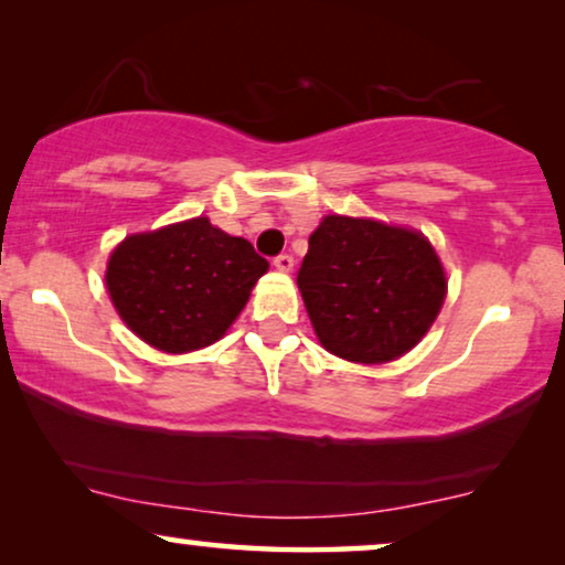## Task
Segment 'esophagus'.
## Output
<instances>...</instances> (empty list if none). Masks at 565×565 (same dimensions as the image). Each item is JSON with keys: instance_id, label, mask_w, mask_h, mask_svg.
Listing matches in <instances>:
<instances>
[{"instance_id": "34e87169", "label": "esophagus", "mask_w": 565, "mask_h": 565, "mask_svg": "<svg viewBox=\"0 0 565 565\" xmlns=\"http://www.w3.org/2000/svg\"><path fill=\"white\" fill-rule=\"evenodd\" d=\"M273 265L280 269V273H290V269H292V257H290V254H280V257H275Z\"/></svg>"}]
</instances>
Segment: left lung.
<instances>
[{
	"label": "left lung",
	"instance_id": "left-lung-1",
	"mask_svg": "<svg viewBox=\"0 0 565 565\" xmlns=\"http://www.w3.org/2000/svg\"><path fill=\"white\" fill-rule=\"evenodd\" d=\"M298 288L331 354L377 365L419 344L443 308L447 280L419 231L327 215L308 238Z\"/></svg>",
	"mask_w": 565,
	"mask_h": 565
}]
</instances>
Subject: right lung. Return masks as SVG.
<instances>
[{"instance_id":"add662e5","label":"right lung","mask_w":565,"mask_h":565,"mask_svg":"<svg viewBox=\"0 0 565 565\" xmlns=\"http://www.w3.org/2000/svg\"><path fill=\"white\" fill-rule=\"evenodd\" d=\"M267 267L246 238L200 215L126 236L110 254L105 282L136 337L182 354L226 334Z\"/></svg>"}]
</instances>
